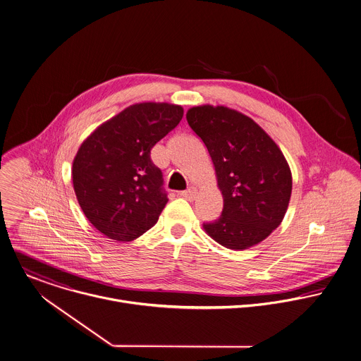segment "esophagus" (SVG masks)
Returning a JSON list of instances; mask_svg holds the SVG:
<instances>
[{
  "label": "esophagus",
  "instance_id": "1",
  "mask_svg": "<svg viewBox=\"0 0 361 361\" xmlns=\"http://www.w3.org/2000/svg\"><path fill=\"white\" fill-rule=\"evenodd\" d=\"M180 196H182L183 199H186V200H193L195 196H196V189H195V188H189V189L180 192Z\"/></svg>",
  "mask_w": 361,
  "mask_h": 361
}]
</instances>
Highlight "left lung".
Listing matches in <instances>:
<instances>
[{
	"mask_svg": "<svg viewBox=\"0 0 361 361\" xmlns=\"http://www.w3.org/2000/svg\"><path fill=\"white\" fill-rule=\"evenodd\" d=\"M186 119L209 149L224 197L221 216L203 224L206 233L234 250L267 238L283 221L293 188L277 144L250 118L226 106H195Z\"/></svg>",
	"mask_w": 361,
	"mask_h": 361,
	"instance_id": "obj_1",
	"label": "left lung"
}]
</instances>
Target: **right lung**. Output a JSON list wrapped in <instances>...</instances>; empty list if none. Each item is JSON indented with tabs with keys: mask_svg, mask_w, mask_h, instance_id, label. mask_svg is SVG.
Returning a JSON list of instances; mask_svg holds the SVG:
<instances>
[{
	"mask_svg": "<svg viewBox=\"0 0 361 361\" xmlns=\"http://www.w3.org/2000/svg\"><path fill=\"white\" fill-rule=\"evenodd\" d=\"M182 116L178 105L137 104L81 144L73 162L75 196L90 223L108 238L135 240L157 224L168 196L151 148Z\"/></svg>",
	"mask_w": 361,
	"mask_h": 361,
	"instance_id": "1",
	"label": "right lung"
}]
</instances>
